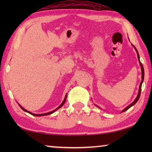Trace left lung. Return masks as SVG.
Returning <instances> with one entry per match:
<instances>
[{
    "mask_svg": "<svg viewBox=\"0 0 152 152\" xmlns=\"http://www.w3.org/2000/svg\"><path fill=\"white\" fill-rule=\"evenodd\" d=\"M132 46H133V47H134V50H136V51H137V57H138V61H139V63H140V67H141V71H142V81H141V82H140V86H139V89H138V95H137V97H136V99H134V101L131 103V104H130L129 105V106H127V107H126L125 108H124V110H123L121 111V112H125V111H126V110H127L129 109V108H130L131 106H133V105H134L135 104H136V103L137 102V101H138V99H139V98H140V93H141V88H142V83H143V81H144V68H143V66H142V64L141 63V62H140V56H139V53H138V51H137V48H135V46H134V45H133L132 44ZM96 106H97L98 108H101L99 107V106H96V104H95Z\"/></svg>",
    "mask_w": 152,
    "mask_h": 152,
    "instance_id": "left-lung-1",
    "label": "left lung"
}]
</instances>
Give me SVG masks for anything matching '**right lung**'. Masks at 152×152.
Segmentation results:
<instances>
[{
    "mask_svg": "<svg viewBox=\"0 0 152 152\" xmlns=\"http://www.w3.org/2000/svg\"><path fill=\"white\" fill-rule=\"evenodd\" d=\"M66 96H67V94H66V95H65V97H64V100H63V101L62 102V103H61V104L59 106H58V107H57L56 109H55L54 110L51 111V112H48V113H45V114H33V113H32V112H29V111H28V110H25L24 108H23L22 106H21L20 104H19V106H20V108L23 110L25 111V112H26L29 113V114H31V115H34V116H44V115H50V114H53V112H56V110H57L58 109H59L61 107H62V106L64 105V102H65V101H66Z\"/></svg>",
    "mask_w": 152,
    "mask_h": 152,
    "instance_id": "1",
    "label": "right lung"
}]
</instances>
